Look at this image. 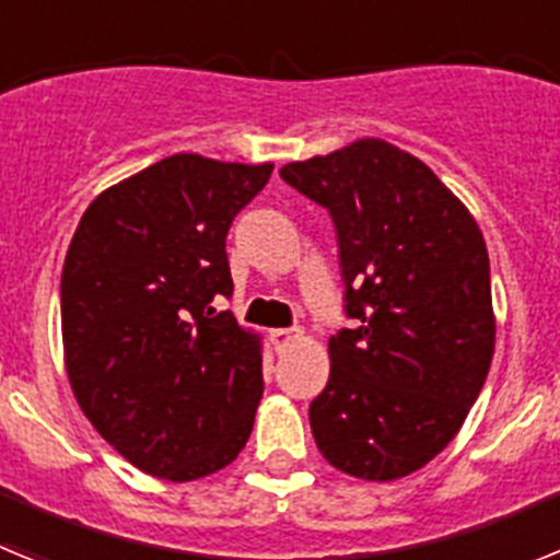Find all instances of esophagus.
Listing matches in <instances>:
<instances>
[{
    "instance_id": "34e87169",
    "label": "esophagus",
    "mask_w": 560,
    "mask_h": 560,
    "mask_svg": "<svg viewBox=\"0 0 560 560\" xmlns=\"http://www.w3.org/2000/svg\"><path fill=\"white\" fill-rule=\"evenodd\" d=\"M296 339H303V328H296V325H291V328L271 330V345H275L277 350L289 348V345H294Z\"/></svg>"
}]
</instances>
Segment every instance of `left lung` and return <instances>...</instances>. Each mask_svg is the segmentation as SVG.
<instances>
[{
	"label": "left lung",
	"instance_id": "left-lung-1",
	"mask_svg": "<svg viewBox=\"0 0 560 560\" xmlns=\"http://www.w3.org/2000/svg\"><path fill=\"white\" fill-rule=\"evenodd\" d=\"M280 176L330 212L353 323L328 341L316 446L350 477H407L452 443L491 368L482 232L418 156L373 137Z\"/></svg>",
	"mask_w": 560,
	"mask_h": 560
}]
</instances>
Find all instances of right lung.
<instances>
[{
  "mask_svg": "<svg viewBox=\"0 0 560 560\" xmlns=\"http://www.w3.org/2000/svg\"><path fill=\"white\" fill-rule=\"evenodd\" d=\"M275 165L173 153L83 212L61 271L67 375L114 452L190 482L230 465L264 395L260 339L232 296L226 232Z\"/></svg>",
  "mask_w": 560,
  "mask_h": 560,
  "instance_id": "1",
  "label": "right lung"
}]
</instances>
